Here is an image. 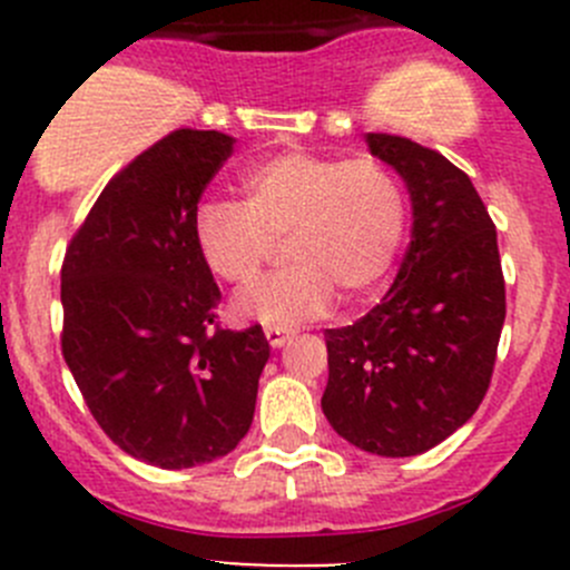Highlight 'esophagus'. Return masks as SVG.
I'll use <instances>...</instances> for the list:
<instances>
[{"label": "esophagus", "mask_w": 570, "mask_h": 570, "mask_svg": "<svg viewBox=\"0 0 570 570\" xmlns=\"http://www.w3.org/2000/svg\"><path fill=\"white\" fill-rule=\"evenodd\" d=\"M264 336H267L269 347H284V344L292 338V333L286 331V327H267V331H264Z\"/></svg>", "instance_id": "obj_1"}]
</instances>
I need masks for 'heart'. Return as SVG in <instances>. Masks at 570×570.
I'll use <instances>...</instances> for the list:
<instances>
[{
  "label": "heart",
  "instance_id": "obj_1",
  "mask_svg": "<svg viewBox=\"0 0 570 570\" xmlns=\"http://www.w3.org/2000/svg\"><path fill=\"white\" fill-rule=\"evenodd\" d=\"M245 204L209 198L195 209L200 262L226 284H250L286 239L289 269L239 292L234 314L286 327L344 301H366L392 273L407 206L400 178L375 157L281 151L243 176Z\"/></svg>",
  "mask_w": 570,
  "mask_h": 570
}]
</instances>
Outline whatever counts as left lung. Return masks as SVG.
Wrapping results in <instances>:
<instances>
[{"label":"left lung","mask_w":570,"mask_h":570,"mask_svg":"<svg viewBox=\"0 0 570 570\" xmlns=\"http://www.w3.org/2000/svg\"><path fill=\"white\" fill-rule=\"evenodd\" d=\"M411 195V245L366 317L325 331L322 413L358 450L411 458L463 428L493 375L504 325L497 226L461 168L407 137L366 135Z\"/></svg>","instance_id":"left-lung-1"}]
</instances>
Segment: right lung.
<instances>
[{
    "label": "right lung",
    "instance_id": "1",
    "mask_svg": "<svg viewBox=\"0 0 570 570\" xmlns=\"http://www.w3.org/2000/svg\"><path fill=\"white\" fill-rule=\"evenodd\" d=\"M234 142L198 129L154 142L107 184L62 262V358L99 428L159 469L228 455L269 358L262 325L215 322L220 289L193 237Z\"/></svg>",
    "mask_w": 570,
    "mask_h": 570
}]
</instances>
